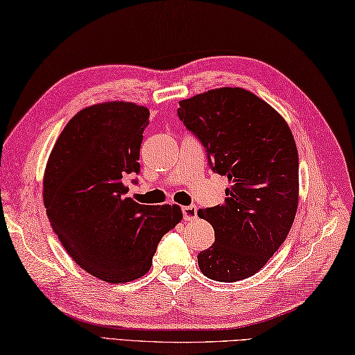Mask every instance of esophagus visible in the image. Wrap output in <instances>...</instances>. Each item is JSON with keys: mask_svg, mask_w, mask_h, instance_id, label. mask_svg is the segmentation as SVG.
<instances>
[{"mask_svg": "<svg viewBox=\"0 0 355 355\" xmlns=\"http://www.w3.org/2000/svg\"><path fill=\"white\" fill-rule=\"evenodd\" d=\"M182 215L185 220H193L198 218V209L196 205H185L182 207Z\"/></svg>", "mask_w": 355, "mask_h": 355, "instance_id": "obj_1", "label": "esophagus"}]
</instances>
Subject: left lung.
<instances>
[{"mask_svg":"<svg viewBox=\"0 0 355 355\" xmlns=\"http://www.w3.org/2000/svg\"><path fill=\"white\" fill-rule=\"evenodd\" d=\"M178 116L230 184L224 204L198 211L215 230V243L198 255L199 269L223 283L255 275L297 215L298 151L289 125L263 98L229 86L180 100Z\"/></svg>","mask_w":355,"mask_h":355,"instance_id":"1","label":"left lung"}]
</instances>
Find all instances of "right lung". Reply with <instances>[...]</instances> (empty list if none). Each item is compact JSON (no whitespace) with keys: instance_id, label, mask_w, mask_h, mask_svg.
<instances>
[{"instance_id":"add662e5","label":"right lung","mask_w":355,"mask_h":355,"mask_svg":"<svg viewBox=\"0 0 355 355\" xmlns=\"http://www.w3.org/2000/svg\"><path fill=\"white\" fill-rule=\"evenodd\" d=\"M150 110L105 102L78 111L46 164V215L69 257L106 283H128L153 264L159 241L182 220L179 205H142L125 193L139 173Z\"/></svg>"}]
</instances>
